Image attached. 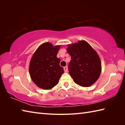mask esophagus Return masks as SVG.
Masks as SVG:
<instances>
[{
  "label": "esophagus",
  "mask_w": 125,
  "mask_h": 125,
  "mask_svg": "<svg viewBox=\"0 0 125 125\" xmlns=\"http://www.w3.org/2000/svg\"><path fill=\"white\" fill-rule=\"evenodd\" d=\"M63 68H64V71H65V73L68 72V67H67V66H66V67H64Z\"/></svg>",
  "instance_id": "34e87169"
}]
</instances>
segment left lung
<instances>
[{
	"mask_svg": "<svg viewBox=\"0 0 125 125\" xmlns=\"http://www.w3.org/2000/svg\"><path fill=\"white\" fill-rule=\"evenodd\" d=\"M67 52L71 56L69 73L75 83L88 87L99 78L102 64L99 55L85 41L68 45Z\"/></svg>",
	"mask_w": 125,
	"mask_h": 125,
	"instance_id": "left-lung-1",
	"label": "left lung"
}]
</instances>
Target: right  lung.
Here are the masks:
<instances>
[{"label":"right lung","instance_id":"obj_1","mask_svg":"<svg viewBox=\"0 0 125 125\" xmlns=\"http://www.w3.org/2000/svg\"><path fill=\"white\" fill-rule=\"evenodd\" d=\"M61 46L45 42L36 50L31 57L29 72L33 82L40 88L49 90L58 84L63 68L60 65L57 54Z\"/></svg>","mask_w":125,"mask_h":125}]
</instances>
